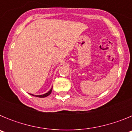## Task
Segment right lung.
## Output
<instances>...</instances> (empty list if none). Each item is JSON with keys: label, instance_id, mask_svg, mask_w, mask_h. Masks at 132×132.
I'll use <instances>...</instances> for the list:
<instances>
[{"label": "right lung", "instance_id": "add662e5", "mask_svg": "<svg viewBox=\"0 0 132 132\" xmlns=\"http://www.w3.org/2000/svg\"><path fill=\"white\" fill-rule=\"evenodd\" d=\"M52 88H51L50 91L47 92V93H45V94H42V95H34V94H31V95H32V96H36V97L44 98V97H46V96H48V95H50V94H51V93H52Z\"/></svg>", "mask_w": 132, "mask_h": 132}]
</instances>
